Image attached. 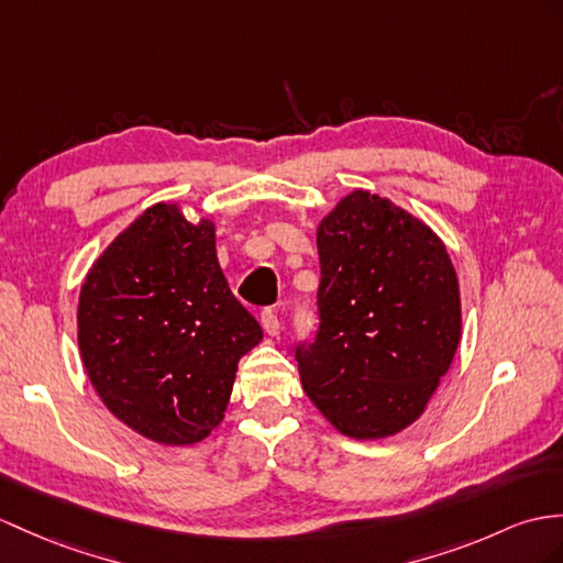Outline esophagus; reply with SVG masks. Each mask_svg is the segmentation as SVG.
I'll list each match as a JSON object with an SVG mask.
<instances>
[{
  "mask_svg": "<svg viewBox=\"0 0 563 563\" xmlns=\"http://www.w3.org/2000/svg\"><path fill=\"white\" fill-rule=\"evenodd\" d=\"M260 324H263L265 334H269V336H277L282 332V322L272 310H263V314H260Z\"/></svg>",
  "mask_w": 563,
  "mask_h": 563,
  "instance_id": "1",
  "label": "esophagus"
}]
</instances>
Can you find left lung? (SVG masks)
Masks as SVG:
<instances>
[{
	"mask_svg": "<svg viewBox=\"0 0 563 563\" xmlns=\"http://www.w3.org/2000/svg\"><path fill=\"white\" fill-rule=\"evenodd\" d=\"M320 332L296 353L300 385L351 440L413 424L461 344L454 263L434 231L353 188L318 224Z\"/></svg>",
	"mask_w": 563,
	"mask_h": 563,
	"instance_id": "obj_1",
	"label": "left lung"
}]
</instances>
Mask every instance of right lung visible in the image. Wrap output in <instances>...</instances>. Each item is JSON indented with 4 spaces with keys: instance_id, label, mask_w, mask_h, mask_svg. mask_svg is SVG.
I'll use <instances>...</instances> for the list:
<instances>
[{
    "instance_id": "obj_1",
    "label": "right lung",
    "mask_w": 563,
    "mask_h": 563,
    "mask_svg": "<svg viewBox=\"0 0 563 563\" xmlns=\"http://www.w3.org/2000/svg\"><path fill=\"white\" fill-rule=\"evenodd\" d=\"M78 349L109 413L150 442L188 446L224 420L239 361L263 329L231 294L210 217L162 200L88 269Z\"/></svg>"
}]
</instances>
